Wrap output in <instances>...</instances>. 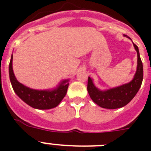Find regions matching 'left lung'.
<instances>
[{
  "label": "left lung",
  "mask_w": 151,
  "mask_h": 151,
  "mask_svg": "<svg viewBox=\"0 0 151 151\" xmlns=\"http://www.w3.org/2000/svg\"><path fill=\"white\" fill-rule=\"evenodd\" d=\"M134 46L137 52V69L130 83L106 91H101L94 86L90 77L88 78L87 90L89 96L100 107L113 109L124 106L133 99L140 89L144 77V69L138 47L135 44Z\"/></svg>",
  "instance_id": "left-lung-1"
}]
</instances>
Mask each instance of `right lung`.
<instances>
[{"label":"right lung","mask_w":151,"mask_h":151,"mask_svg":"<svg viewBox=\"0 0 151 151\" xmlns=\"http://www.w3.org/2000/svg\"><path fill=\"white\" fill-rule=\"evenodd\" d=\"M11 55L9 64V76L14 91L18 96L30 106L38 109H49L57 106L65 96L68 87V80L62 82L57 89L52 91L35 90L24 86L16 79L12 68Z\"/></svg>","instance_id":"right-lung-1"}]
</instances>
